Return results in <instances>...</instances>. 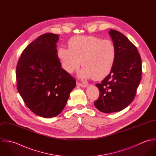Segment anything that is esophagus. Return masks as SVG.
Masks as SVG:
<instances>
[{
    "instance_id": "34e87169",
    "label": "esophagus",
    "mask_w": 156,
    "mask_h": 156,
    "mask_svg": "<svg viewBox=\"0 0 156 156\" xmlns=\"http://www.w3.org/2000/svg\"><path fill=\"white\" fill-rule=\"evenodd\" d=\"M77 85L80 87H82V88H85V87H87L88 86L87 84L86 83H80V82H77Z\"/></svg>"
}]
</instances>
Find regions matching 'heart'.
Masks as SVG:
<instances>
[{
  "label": "heart",
  "mask_w": 156,
  "mask_h": 156,
  "mask_svg": "<svg viewBox=\"0 0 156 156\" xmlns=\"http://www.w3.org/2000/svg\"><path fill=\"white\" fill-rule=\"evenodd\" d=\"M68 48L60 47L57 56L61 68L69 74L83 66L79 76L100 80L108 76L114 66L116 49L109 40L95 36H75L68 43ZM81 62H80V61Z\"/></svg>",
  "instance_id": "b5f03b06"
}]
</instances>
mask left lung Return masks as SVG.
<instances>
[{"instance_id": "1", "label": "left lung", "mask_w": 156, "mask_h": 156, "mask_svg": "<svg viewBox=\"0 0 156 156\" xmlns=\"http://www.w3.org/2000/svg\"><path fill=\"white\" fill-rule=\"evenodd\" d=\"M116 57L109 74L95 86L100 96L94 105L100 111H121L133 101L142 77V61L136 47L122 33L111 29Z\"/></svg>"}]
</instances>
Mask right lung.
Returning <instances> with one entry per match:
<instances>
[{
	"label": "right lung",
	"mask_w": 156,
	"mask_h": 156,
	"mask_svg": "<svg viewBox=\"0 0 156 156\" xmlns=\"http://www.w3.org/2000/svg\"><path fill=\"white\" fill-rule=\"evenodd\" d=\"M59 36L44 34L23 51L16 68L17 87L27 108L52 118L66 105L76 82L61 67L56 43Z\"/></svg>",
	"instance_id": "add662e5"
}]
</instances>
